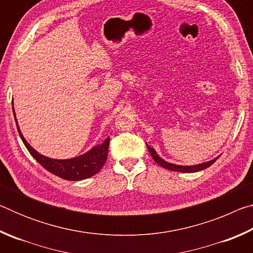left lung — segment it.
Returning <instances> with one entry per match:
<instances>
[{"instance_id": "left-lung-1", "label": "left lung", "mask_w": 253, "mask_h": 253, "mask_svg": "<svg viewBox=\"0 0 253 253\" xmlns=\"http://www.w3.org/2000/svg\"><path fill=\"white\" fill-rule=\"evenodd\" d=\"M147 148H148V151H149V154H151L152 157L154 158V161H155L157 164H160L162 168L168 169L169 170H175V172H182V173H193V172H199V170L205 169H208L209 166H211L213 163L215 162L217 158H219V156H217L216 158H214V160H212V161L207 162V163H202V164L193 165V166H182V165L170 164V163L164 161V160H163V158H161L160 156L157 155V153L155 152V149H154L151 146H148V145H147Z\"/></svg>"}]
</instances>
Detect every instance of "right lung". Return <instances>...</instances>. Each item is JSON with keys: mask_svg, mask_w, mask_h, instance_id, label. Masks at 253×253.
<instances>
[{"mask_svg": "<svg viewBox=\"0 0 253 253\" xmlns=\"http://www.w3.org/2000/svg\"><path fill=\"white\" fill-rule=\"evenodd\" d=\"M15 123L16 127H18L19 135L29 153L31 154V155L36 158V161L39 163L40 165L43 166L46 170H49L50 173L57 175L59 177L67 179V181H80V179L91 177L92 175L97 174L101 169L102 166L105 165L107 156H108L109 137L101 145H97V146L91 148L90 151L84 154V155L70 158V160H53V158H49L41 155V154L38 153L36 149H33L30 146V144L24 139L22 132L20 130L18 122H16V117Z\"/></svg>", "mask_w": 253, "mask_h": 253, "instance_id": "1", "label": "right lung"}]
</instances>
